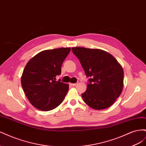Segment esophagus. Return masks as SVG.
I'll use <instances>...</instances> for the list:
<instances>
[{
  "mask_svg": "<svg viewBox=\"0 0 146 146\" xmlns=\"http://www.w3.org/2000/svg\"><path fill=\"white\" fill-rule=\"evenodd\" d=\"M77 85V83H70V85L72 86H76Z\"/></svg>",
  "mask_w": 146,
  "mask_h": 146,
  "instance_id": "esophagus-1",
  "label": "esophagus"
}]
</instances>
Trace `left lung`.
Instances as JSON below:
<instances>
[{"label": "left lung", "mask_w": 146, "mask_h": 146, "mask_svg": "<svg viewBox=\"0 0 146 146\" xmlns=\"http://www.w3.org/2000/svg\"><path fill=\"white\" fill-rule=\"evenodd\" d=\"M85 70L91 77L86 91L82 94L83 101L95 110L107 108L121 95L123 87V70L114 57L99 48H72Z\"/></svg>", "instance_id": "obj_1"}]
</instances>
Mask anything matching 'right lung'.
Wrapping results in <instances>:
<instances>
[{
    "label": "right lung",
    "mask_w": 146,
    "mask_h": 146,
    "mask_svg": "<svg viewBox=\"0 0 146 146\" xmlns=\"http://www.w3.org/2000/svg\"><path fill=\"white\" fill-rule=\"evenodd\" d=\"M70 50V47L43 50L26 64L21 85L26 97L35 108L50 111L62 103L69 85L56 81V77L61 74V65Z\"/></svg>",
    "instance_id": "1"
}]
</instances>
